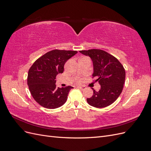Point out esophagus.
Returning <instances> with one entry per match:
<instances>
[{
  "label": "esophagus",
  "mask_w": 151,
  "mask_h": 151,
  "mask_svg": "<svg viewBox=\"0 0 151 151\" xmlns=\"http://www.w3.org/2000/svg\"><path fill=\"white\" fill-rule=\"evenodd\" d=\"M77 88H79V89H81V90H84L85 89H86V87L85 86H77Z\"/></svg>",
  "instance_id": "esophagus-1"
}]
</instances>
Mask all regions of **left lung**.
Returning <instances> with one entry per match:
<instances>
[{
	"label": "left lung",
	"mask_w": 151,
	"mask_h": 151,
	"mask_svg": "<svg viewBox=\"0 0 151 151\" xmlns=\"http://www.w3.org/2000/svg\"><path fill=\"white\" fill-rule=\"evenodd\" d=\"M92 59L94 65L93 81L101 85L99 91L93 89V95L87 99L95 108H104L115 102L122 92L125 80V70L118 59L104 50L91 49L79 51Z\"/></svg>",
	"instance_id": "1"
}]
</instances>
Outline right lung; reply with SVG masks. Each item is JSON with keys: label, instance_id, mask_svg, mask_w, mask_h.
Wrapping results in <instances>:
<instances>
[{"label": "right lung", "instance_id": "1", "mask_svg": "<svg viewBox=\"0 0 151 151\" xmlns=\"http://www.w3.org/2000/svg\"><path fill=\"white\" fill-rule=\"evenodd\" d=\"M77 53L72 50H53L38 58L28 71V85L32 96L41 106L48 109L62 106L72 86L57 88L56 76L63 73L65 62Z\"/></svg>", "mask_w": 151, "mask_h": 151}]
</instances>
